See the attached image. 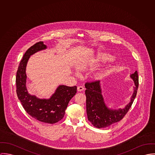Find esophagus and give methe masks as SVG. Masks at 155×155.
<instances>
[{
	"instance_id": "1",
	"label": "esophagus",
	"mask_w": 155,
	"mask_h": 155,
	"mask_svg": "<svg viewBox=\"0 0 155 155\" xmlns=\"http://www.w3.org/2000/svg\"><path fill=\"white\" fill-rule=\"evenodd\" d=\"M84 90V88L83 87V86H78V87H77V90L78 91H83Z\"/></svg>"
}]
</instances>
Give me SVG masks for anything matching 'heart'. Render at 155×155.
Wrapping results in <instances>:
<instances>
[{
    "mask_svg": "<svg viewBox=\"0 0 155 155\" xmlns=\"http://www.w3.org/2000/svg\"><path fill=\"white\" fill-rule=\"evenodd\" d=\"M103 59H109V56H103Z\"/></svg>",
    "mask_w": 155,
    "mask_h": 155,
    "instance_id": "1",
    "label": "heart"
}]
</instances>
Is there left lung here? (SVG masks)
Segmentation results:
<instances>
[{
    "mask_svg": "<svg viewBox=\"0 0 155 155\" xmlns=\"http://www.w3.org/2000/svg\"><path fill=\"white\" fill-rule=\"evenodd\" d=\"M133 79L135 87L131 102L124 109L112 110L108 109L104 103L100 86V81L95 80L87 82L86 88V110L88 120L96 128H102L107 127L114 123L121 120L131 107L137 93L138 77L137 71L131 75Z\"/></svg>",
    "mask_w": 155,
    "mask_h": 155,
    "instance_id": "8db88e82",
    "label": "left lung"
}]
</instances>
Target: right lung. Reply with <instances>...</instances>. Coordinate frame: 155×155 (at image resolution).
Returning a JSON list of instances; mask_svg holds the SVG:
<instances>
[{
  "instance_id": "1",
  "label": "right lung",
  "mask_w": 155,
  "mask_h": 155,
  "mask_svg": "<svg viewBox=\"0 0 155 155\" xmlns=\"http://www.w3.org/2000/svg\"><path fill=\"white\" fill-rule=\"evenodd\" d=\"M46 48L43 42L39 41L25 53L17 72L16 91L18 99L28 114L40 122L52 124L64 118L69 101L77 93V86H59L49 99H40L28 94L25 86L27 63L31 54Z\"/></svg>"
}]
</instances>
